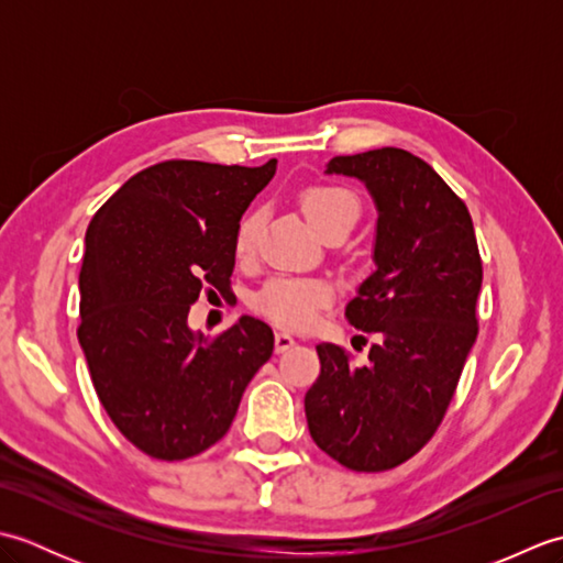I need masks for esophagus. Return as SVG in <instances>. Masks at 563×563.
I'll list each match as a JSON object with an SVG mask.
<instances>
[{"label": "esophagus", "instance_id": "1", "mask_svg": "<svg viewBox=\"0 0 563 563\" xmlns=\"http://www.w3.org/2000/svg\"><path fill=\"white\" fill-rule=\"evenodd\" d=\"M295 345V339L290 336V333H285V331H278L275 333V353H285V351H290Z\"/></svg>", "mask_w": 563, "mask_h": 563}]
</instances>
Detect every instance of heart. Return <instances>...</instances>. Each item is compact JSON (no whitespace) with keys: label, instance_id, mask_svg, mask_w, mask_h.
I'll return each instance as SVG.
<instances>
[{"label":"heart","instance_id":"obj_1","mask_svg":"<svg viewBox=\"0 0 563 563\" xmlns=\"http://www.w3.org/2000/svg\"><path fill=\"white\" fill-rule=\"evenodd\" d=\"M300 206L319 234L336 230L351 232L353 224L361 220V200L351 188L341 184H309L300 194ZM261 230V218L256 210L246 212L236 224L234 254L249 258L256 251ZM331 290L327 283L307 278H273L263 285L256 295V309L273 319L275 324L288 329H302L314 319L317 309L327 305Z\"/></svg>","mask_w":563,"mask_h":563}]
</instances>
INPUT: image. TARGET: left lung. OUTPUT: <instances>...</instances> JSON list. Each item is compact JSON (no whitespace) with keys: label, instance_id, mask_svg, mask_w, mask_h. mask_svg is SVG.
<instances>
[{"label":"left lung","instance_id":"obj_1","mask_svg":"<svg viewBox=\"0 0 563 563\" xmlns=\"http://www.w3.org/2000/svg\"><path fill=\"white\" fill-rule=\"evenodd\" d=\"M327 174L361 178L377 206L375 266L345 307L377 333L365 365L319 343L305 394L312 440L353 472H385L433 438L479 333L482 256L464 200L416 154L382 147L333 157Z\"/></svg>","mask_w":563,"mask_h":563}]
</instances>
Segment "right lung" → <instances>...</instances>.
Wrapping results in <instances>:
<instances>
[{"instance_id": "add662e5", "label": "right lung", "mask_w": 563, "mask_h": 563, "mask_svg": "<svg viewBox=\"0 0 563 563\" xmlns=\"http://www.w3.org/2000/svg\"><path fill=\"white\" fill-rule=\"evenodd\" d=\"M275 164H154L89 222L79 345L106 413L154 460L214 445L273 353L266 321L242 317L208 339L188 329V309L202 288L230 292L236 224Z\"/></svg>"}]
</instances>
